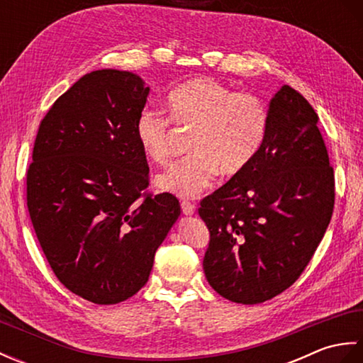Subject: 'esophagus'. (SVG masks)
Wrapping results in <instances>:
<instances>
[{"instance_id": "obj_1", "label": "esophagus", "mask_w": 363, "mask_h": 363, "mask_svg": "<svg viewBox=\"0 0 363 363\" xmlns=\"http://www.w3.org/2000/svg\"><path fill=\"white\" fill-rule=\"evenodd\" d=\"M181 209H182V213L184 215H194L195 213V206L191 204V203H189V201H184L182 204H181Z\"/></svg>"}]
</instances>
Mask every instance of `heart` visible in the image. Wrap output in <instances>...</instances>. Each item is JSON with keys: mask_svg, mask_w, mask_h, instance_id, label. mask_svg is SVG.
<instances>
[{"mask_svg": "<svg viewBox=\"0 0 363 363\" xmlns=\"http://www.w3.org/2000/svg\"><path fill=\"white\" fill-rule=\"evenodd\" d=\"M169 117L191 129L187 159L156 177V187L181 198L209 189L218 173L233 177L250 165L267 133V109L257 96L242 94L207 76L181 84L167 96ZM143 154L156 164L172 156V126L159 112L143 109L135 121Z\"/></svg>", "mask_w": 363, "mask_h": 363, "instance_id": "obj_1", "label": "heart"}]
</instances>
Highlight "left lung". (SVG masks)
Here are the masks:
<instances>
[{
  "label": "left lung",
  "instance_id": "obj_1",
  "mask_svg": "<svg viewBox=\"0 0 363 363\" xmlns=\"http://www.w3.org/2000/svg\"><path fill=\"white\" fill-rule=\"evenodd\" d=\"M317 121L307 99L282 86L250 165L201 201L211 233L204 274L233 303L259 304L287 290L326 233L334 169Z\"/></svg>",
  "mask_w": 363,
  "mask_h": 363
}]
</instances>
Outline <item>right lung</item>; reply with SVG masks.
<instances>
[{"label": "right lung", "mask_w": 363, "mask_h": 363, "mask_svg": "<svg viewBox=\"0 0 363 363\" xmlns=\"http://www.w3.org/2000/svg\"><path fill=\"white\" fill-rule=\"evenodd\" d=\"M150 87L106 68L84 74L38 128L28 211L54 274L95 304H117L148 282L154 254L181 215L169 194L142 198L148 164L135 135Z\"/></svg>", "instance_id": "right-lung-1"}]
</instances>
